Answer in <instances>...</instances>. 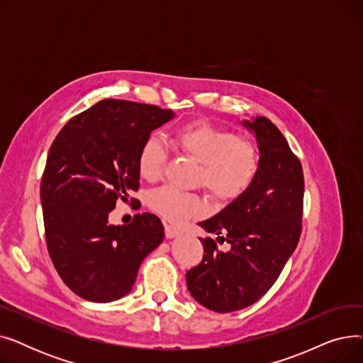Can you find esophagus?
Segmentation results:
<instances>
[{"instance_id": "obj_1", "label": "esophagus", "mask_w": 363, "mask_h": 363, "mask_svg": "<svg viewBox=\"0 0 363 363\" xmlns=\"http://www.w3.org/2000/svg\"><path fill=\"white\" fill-rule=\"evenodd\" d=\"M181 231L178 230L177 226H172V225H164V235L166 238H174L177 235H179Z\"/></svg>"}]
</instances>
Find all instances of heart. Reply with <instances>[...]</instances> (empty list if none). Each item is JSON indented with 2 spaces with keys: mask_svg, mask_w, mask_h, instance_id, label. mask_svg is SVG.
<instances>
[{
  "mask_svg": "<svg viewBox=\"0 0 363 363\" xmlns=\"http://www.w3.org/2000/svg\"><path fill=\"white\" fill-rule=\"evenodd\" d=\"M172 140L179 150L200 163L197 184L219 201L238 199L257 177L256 147L231 130L206 121H196L177 128ZM164 162L166 151L162 143L155 137L148 138L138 152L140 175L150 182L160 179ZM150 206L167 220L177 223L199 216L204 211L200 196L182 193L174 186H162L151 193Z\"/></svg>",
  "mask_w": 363,
  "mask_h": 363,
  "instance_id": "b5f03b06",
  "label": "heart"
}]
</instances>
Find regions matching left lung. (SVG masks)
Returning <instances> with one entry per match:
<instances>
[{"instance_id": "1", "label": "left lung", "mask_w": 363, "mask_h": 363, "mask_svg": "<svg viewBox=\"0 0 363 363\" xmlns=\"http://www.w3.org/2000/svg\"><path fill=\"white\" fill-rule=\"evenodd\" d=\"M242 123L257 141V177L242 196L199 223L219 235V242L226 240L230 250L220 252L213 238H201L203 260L186 272L191 296L219 313L244 309L268 293L301 234L304 178L298 157L269 119Z\"/></svg>"}]
</instances>
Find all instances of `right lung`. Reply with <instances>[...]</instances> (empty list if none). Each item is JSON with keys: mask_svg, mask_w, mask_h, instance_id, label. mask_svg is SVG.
<instances>
[{"mask_svg": "<svg viewBox=\"0 0 363 363\" xmlns=\"http://www.w3.org/2000/svg\"><path fill=\"white\" fill-rule=\"evenodd\" d=\"M174 118L152 104L106 99L76 114L55 137L41 181L45 241L55 271L79 297L107 303L126 296L143 260L163 241L152 213L110 225L116 201L140 188L138 152Z\"/></svg>", "mask_w": 363, "mask_h": 363, "instance_id": "add662e5", "label": "right lung"}]
</instances>
